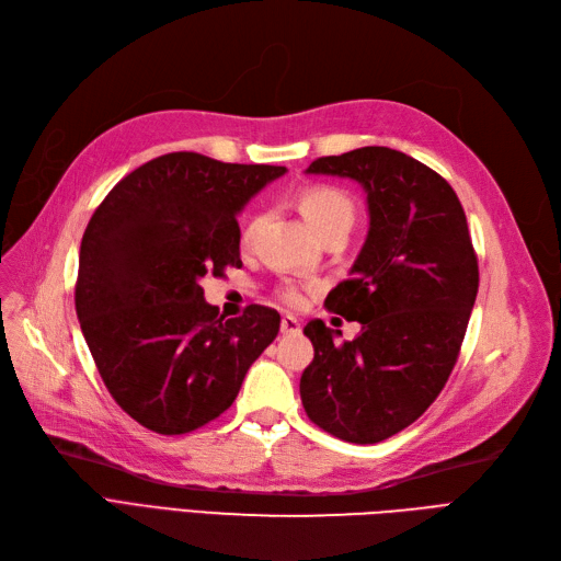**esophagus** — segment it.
Returning a JSON list of instances; mask_svg holds the SVG:
<instances>
[{
    "instance_id": "1",
    "label": "esophagus",
    "mask_w": 561,
    "mask_h": 561,
    "mask_svg": "<svg viewBox=\"0 0 561 561\" xmlns=\"http://www.w3.org/2000/svg\"><path fill=\"white\" fill-rule=\"evenodd\" d=\"M298 331H300V321L296 317H291V314L282 317V333L291 335V333H298Z\"/></svg>"
}]
</instances>
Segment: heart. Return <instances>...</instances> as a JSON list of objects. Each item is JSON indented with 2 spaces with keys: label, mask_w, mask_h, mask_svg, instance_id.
<instances>
[{
  "label": "heart",
  "mask_w": 561,
  "mask_h": 561,
  "mask_svg": "<svg viewBox=\"0 0 561 561\" xmlns=\"http://www.w3.org/2000/svg\"><path fill=\"white\" fill-rule=\"evenodd\" d=\"M298 205H300L305 221L312 226V230L319 234V238L331 230H347L350 232V228L354 226V219H356V205L352 197L342 188L329 186V184H314V186L302 188L300 197H298ZM256 228H259V216H251L242 230V244H249L251 240H254ZM282 300L288 305H300V300H302L300 288L284 286Z\"/></svg>",
  "instance_id": "obj_1"
}]
</instances>
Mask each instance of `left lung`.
Returning a JSON list of instances; mask_svg holds the SVG:
<instances>
[{
	"mask_svg": "<svg viewBox=\"0 0 561 561\" xmlns=\"http://www.w3.org/2000/svg\"><path fill=\"white\" fill-rule=\"evenodd\" d=\"M307 172L356 179L370 230L354 277L323 302L360 331L337 342L321 319L307 323L314 358L300 399L319 428L373 445L420 420L443 391L478 296V254L455 188L420 160L364 147L317 158Z\"/></svg>",
	"mask_w": 561,
	"mask_h": 561,
	"instance_id": "8db88e82",
	"label": "left lung"
}]
</instances>
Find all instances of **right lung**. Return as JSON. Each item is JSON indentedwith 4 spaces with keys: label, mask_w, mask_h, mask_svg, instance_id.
I'll list each match as a JSON object with an SVG mask.
<instances>
[{
    "label": "right lung",
    "mask_w": 561,
    "mask_h": 561,
    "mask_svg": "<svg viewBox=\"0 0 561 561\" xmlns=\"http://www.w3.org/2000/svg\"><path fill=\"white\" fill-rule=\"evenodd\" d=\"M193 151L144 162L106 193L81 240L77 314L104 387L162 436L209 424L279 333L273 307L224 319L201 279L240 267L238 214L282 176Z\"/></svg>",
    "instance_id": "right-lung-1"
}]
</instances>
